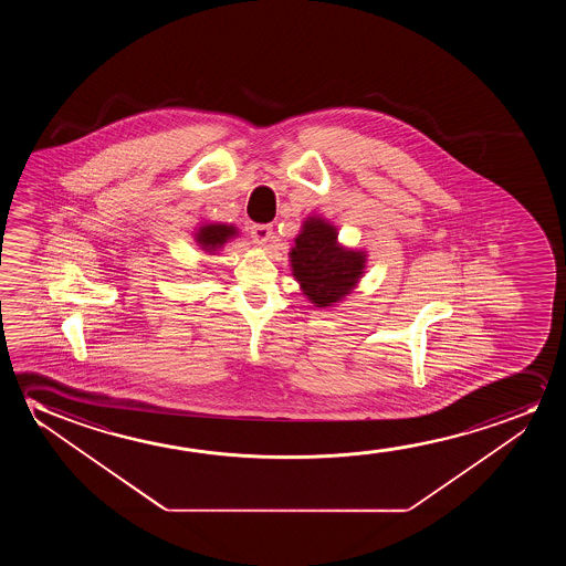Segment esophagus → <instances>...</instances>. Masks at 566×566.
<instances>
[{
  "mask_svg": "<svg viewBox=\"0 0 566 566\" xmlns=\"http://www.w3.org/2000/svg\"><path fill=\"white\" fill-rule=\"evenodd\" d=\"M251 238L259 245H266L272 238V226L271 224H255L251 228Z\"/></svg>",
  "mask_w": 566,
  "mask_h": 566,
  "instance_id": "1",
  "label": "esophagus"
}]
</instances>
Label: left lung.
Wrapping results in <instances>:
<instances>
[{
	"instance_id": "8db88e82",
	"label": "left lung",
	"mask_w": 566,
	"mask_h": 566,
	"mask_svg": "<svg viewBox=\"0 0 566 566\" xmlns=\"http://www.w3.org/2000/svg\"><path fill=\"white\" fill-rule=\"evenodd\" d=\"M338 232L323 218L303 222L292 248V271L303 294L317 307H331L356 287L365 269L364 251L338 245Z\"/></svg>"
}]
</instances>
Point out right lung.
<instances>
[{"instance_id": "add662e5", "label": "right lung", "mask_w": 566, "mask_h": 566, "mask_svg": "<svg viewBox=\"0 0 566 566\" xmlns=\"http://www.w3.org/2000/svg\"><path fill=\"white\" fill-rule=\"evenodd\" d=\"M235 228L226 224H207L199 228L197 243L201 245L202 251H207L209 255H214V251L222 248L226 241L235 235Z\"/></svg>"}]
</instances>
